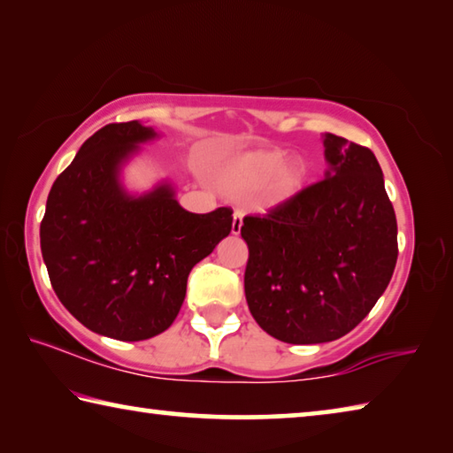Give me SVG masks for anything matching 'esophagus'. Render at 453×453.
<instances>
[{"label":"esophagus","instance_id":"34e87169","mask_svg":"<svg viewBox=\"0 0 453 453\" xmlns=\"http://www.w3.org/2000/svg\"><path fill=\"white\" fill-rule=\"evenodd\" d=\"M243 226V211L235 210L234 211V221H232V234H240Z\"/></svg>","mask_w":453,"mask_h":453}]
</instances>
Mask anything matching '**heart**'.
I'll use <instances>...</instances> for the list:
<instances>
[{"label":"heart","instance_id":"b5f03b06","mask_svg":"<svg viewBox=\"0 0 453 453\" xmlns=\"http://www.w3.org/2000/svg\"><path fill=\"white\" fill-rule=\"evenodd\" d=\"M218 178L221 188L234 196L267 191L272 199H286L303 188L308 167L303 162H289L281 150H259L229 159Z\"/></svg>","mask_w":453,"mask_h":453}]
</instances>
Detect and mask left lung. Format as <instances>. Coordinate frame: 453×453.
<instances>
[{"label":"left lung","instance_id":"left-lung-1","mask_svg":"<svg viewBox=\"0 0 453 453\" xmlns=\"http://www.w3.org/2000/svg\"><path fill=\"white\" fill-rule=\"evenodd\" d=\"M327 170L265 213L245 216L250 311L296 346L351 332L386 291L397 262V221L373 151L326 134Z\"/></svg>","mask_w":453,"mask_h":453}]
</instances>
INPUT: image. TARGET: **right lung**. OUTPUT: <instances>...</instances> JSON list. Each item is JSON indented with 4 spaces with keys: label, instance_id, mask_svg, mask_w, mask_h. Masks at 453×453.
<instances>
[{
    "label": "right lung",
    "instance_id": "obj_1",
    "mask_svg": "<svg viewBox=\"0 0 453 453\" xmlns=\"http://www.w3.org/2000/svg\"><path fill=\"white\" fill-rule=\"evenodd\" d=\"M156 137L140 121L110 124L53 181L40 226L51 288L91 332L140 342L165 332L186 297L188 275L232 232V210L186 211L172 186L140 197L119 186L137 143Z\"/></svg>",
    "mask_w": 453,
    "mask_h": 453
}]
</instances>
